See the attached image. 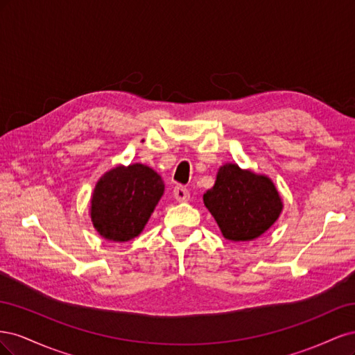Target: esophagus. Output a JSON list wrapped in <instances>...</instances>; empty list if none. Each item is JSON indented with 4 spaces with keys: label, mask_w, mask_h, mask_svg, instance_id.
Returning a JSON list of instances; mask_svg holds the SVG:
<instances>
[{
    "label": "esophagus",
    "mask_w": 355,
    "mask_h": 355,
    "mask_svg": "<svg viewBox=\"0 0 355 355\" xmlns=\"http://www.w3.org/2000/svg\"><path fill=\"white\" fill-rule=\"evenodd\" d=\"M173 196H175L176 201H179V202L189 201V198H191L189 191H188L185 187H182V185L175 187V189H173Z\"/></svg>",
    "instance_id": "esophagus-1"
}]
</instances>
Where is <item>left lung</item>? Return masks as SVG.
Returning a JSON list of instances; mask_svg holds the SVG:
<instances>
[{
	"mask_svg": "<svg viewBox=\"0 0 355 355\" xmlns=\"http://www.w3.org/2000/svg\"><path fill=\"white\" fill-rule=\"evenodd\" d=\"M204 206L230 241H252L270 230L283 210L272 180L237 164L219 168L214 187L202 196Z\"/></svg>",
	"mask_w": 355,
	"mask_h": 355,
	"instance_id": "left-lung-1",
	"label": "left lung"
}]
</instances>
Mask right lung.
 Here are the masks:
<instances>
[{
	"instance_id": "obj_1",
	"label": "right lung",
	"mask_w": 355,
	"mask_h": 355,
	"mask_svg": "<svg viewBox=\"0 0 355 355\" xmlns=\"http://www.w3.org/2000/svg\"><path fill=\"white\" fill-rule=\"evenodd\" d=\"M164 182L145 164L118 166L99 179L92 196L93 227L110 241H128L142 232L151 218Z\"/></svg>"
}]
</instances>
